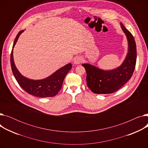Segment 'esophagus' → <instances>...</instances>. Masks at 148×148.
Wrapping results in <instances>:
<instances>
[{
    "instance_id": "34e87169",
    "label": "esophagus",
    "mask_w": 148,
    "mask_h": 148,
    "mask_svg": "<svg viewBox=\"0 0 148 148\" xmlns=\"http://www.w3.org/2000/svg\"><path fill=\"white\" fill-rule=\"evenodd\" d=\"M82 62H83V59L82 57H80V56H77L75 58L74 60V62L75 64H80Z\"/></svg>"
}]
</instances>
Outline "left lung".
<instances>
[{"instance_id": "1", "label": "left lung", "mask_w": 148, "mask_h": 148, "mask_svg": "<svg viewBox=\"0 0 148 148\" xmlns=\"http://www.w3.org/2000/svg\"><path fill=\"white\" fill-rule=\"evenodd\" d=\"M128 42L127 55L122 65L112 70L101 69L89 64H82L86 71V82L88 88L95 94H112L122 87L130 79L134 71L137 50L133 36L121 23Z\"/></svg>"}]
</instances>
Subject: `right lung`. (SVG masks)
Listing matches in <instances>:
<instances>
[{"mask_svg":"<svg viewBox=\"0 0 148 148\" xmlns=\"http://www.w3.org/2000/svg\"><path fill=\"white\" fill-rule=\"evenodd\" d=\"M23 31L21 30L17 34L12 48L14 47ZM11 65L12 73L21 88L28 94L41 98L52 97L56 95L62 86L66 75L72 68V64H68L45 79L36 80L29 79L22 75L15 66L13 58V49L11 54Z\"/></svg>","mask_w":148,"mask_h":148,"instance_id":"add662e5","label":"right lung"}]
</instances>
